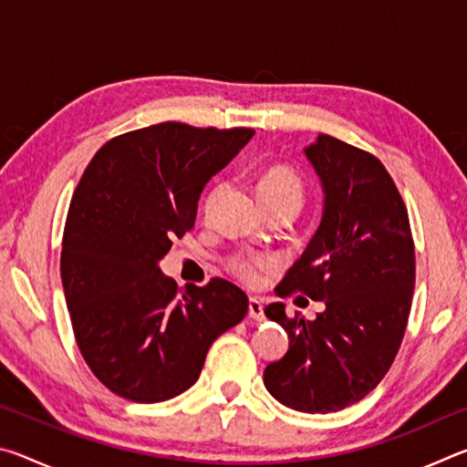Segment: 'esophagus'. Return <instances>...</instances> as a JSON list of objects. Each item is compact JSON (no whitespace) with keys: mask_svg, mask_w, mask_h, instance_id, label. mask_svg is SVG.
<instances>
[{"mask_svg":"<svg viewBox=\"0 0 467 467\" xmlns=\"http://www.w3.org/2000/svg\"><path fill=\"white\" fill-rule=\"evenodd\" d=\"M249 317L255 319V321H264V303L255 296L249 298Z\"/></svg>","mask_w":467,"mask_h":467,"instance_id":"34e87169","label":"esophagus"}]
</instances>
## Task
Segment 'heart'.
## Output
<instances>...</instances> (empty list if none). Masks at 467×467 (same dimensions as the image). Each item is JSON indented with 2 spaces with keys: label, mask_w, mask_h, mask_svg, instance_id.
<instances>
[{
  "label": "heart",
  "mask_w": 467,
  "mask_h": 467,
  "mask_svg": "<svg viewBox=\"0 0 467 467\" xmlns=\"http://www.w3.org/2000/svg\"><path fill=\"white\" fill-rule=\"evenodd\" d=\"M303 179H300L298 172H295L288 167H272L267 169L262 177L257 181V197L265 202H274V200H295V202H303ZM220 193V187L214 189L208 197V205L216 200V195ZM265 264L264 259L257 257H239L233 262V270L241 275L243 280L253 282L257 278V272L262 270Z\"/></svg>",
  "instance_id": "heart-1"
}]
</instances>
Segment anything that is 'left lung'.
Instances as JSON below:
<instances>
[{
    "label": "left lung",
    "instance_id": "obj_1",
    "mask_svg": "<svg viewBox=\"0 0 467 467\" xmlns=\"http://www.w3.org/2000/svg\"><path fill=\"white\" fill-rule=\"evenodd\" d=\"M323 187V216L278 296L323 300L317 319L288 317L284 303L265 317L290 346L264 370L280 404L327 414L352 406L381 383L408 326L416 280L414 241L404 200L379 158L319 133L305 148Z\"/></svg>",
    "mask_w": 467,
    "mask_h": 467
}]
</instances>
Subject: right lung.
Wrapping results in <instances>:
<instances>
[{"label": "right lung", "instance_id": "add662e5", "mask_svg": "<svg viewBox=\"0 0 467 467\" xmlns=\"http://www.w3.org/2000/svg\"><path fill=\"white\" fill-rule=\"evenodd\" d=\"M253 133L150 125L107 141L76 187L63 292L86 365L125 400L156 404L187 391L212 342L247 315L249 298L233 282L181 292L158 264L193 228L205 183Z\"/></svg>", "mask_w": 467, "mask_h": 467}]
</instances>
